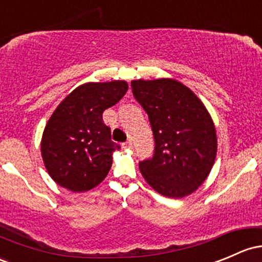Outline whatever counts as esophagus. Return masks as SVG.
<instances>
[{
	"mask_svg": "<svg viewBox=\"0 0 262 262\" xmlns=\"http://www.w3.org/2000/svg\"><path fill=\"white\" fill-rule=\"evenodd\" d=\"M122 147L123 148H132V141H131V140H127L126 142H123Z\"/></svg>",
	"mask_w": 262,
	"mask_h": 262,
	"instance_id": "obj_1",
	"label": "esophagus"
}]
</instances>
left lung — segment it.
<instances>
[{
    "label": "left lung",
    "instance_id": "left-lung-1",
    "mask_svg": "<svg viewBox=\"0 0 262 262\" xmlns=\"http://www.w3.org/2000/svg\"><path fill=\"white\" fill-rule=\"evenodd\" d=\"M154 134L151 159L140 161L147 184L161 195H190L209 176L216 151V131L209 112L188 87L171 78L131 82Z\"/></svg>",
    "mask_w": 262,
    "mask_h": 262
}]
</instances>
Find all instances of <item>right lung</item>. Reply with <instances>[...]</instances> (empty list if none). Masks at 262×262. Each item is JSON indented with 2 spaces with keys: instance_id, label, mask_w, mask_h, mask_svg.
Returning a JSON list of instances; mask_svg holds the SVG:
<instances>
[{
  "instance_id": "right-lung-1",
  "label": "right lung",
  "mask_w": 262,
  "mask_h": 262,
  "mask_svg": "<svg viewBox=\"0 0 262 262\" xmlns=\"http://www.w3.org/2000/svg\"><path fill=\"white\" fill-rule=\"evenodd\" d=\"M127 89L125 81L85 83L57 106L41 141L42 159L56 184L82 192L107 176L112 152L120 145L111 141L102 114L119 102Z\"/></svg>"
}]
</instances>
